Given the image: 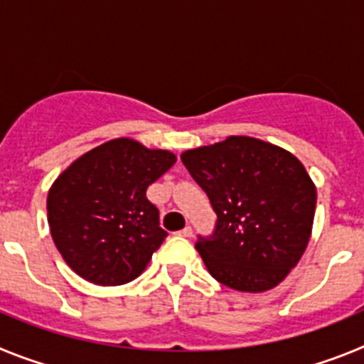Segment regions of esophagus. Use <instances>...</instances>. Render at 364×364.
Masks as SVG:
<instances>
[{
  "label": "esophagus",
  "mask_w": 364,
  "mask_h": 364,
  "mask_svg": "<svg viewBox=\"0 0 364 364\" xmlns=\"http://www.w3.org/2000/svg\"><path fill=\"white\" fill-rule=\"evenodd\" d=\"M178 235H182V237H191V235H193L191 226H186L184 230H180V231H178Z\"/></svg>",
  "instance_id": "1"
}]
</instances>
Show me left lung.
<instances>
[{
  "label": "left lung",
  "mask_w": 364,
  "mask_h": 364,
  "mask_svg": "<svg viewBox=\"0 0 364 364\" xmlns=\"http://www.w3.org/2000/svg\"><path fill=\"white\" fill-rule=\"evenodd\" d=\"M217 213L213 239H198L211 277L237 291L281 284L306 250L317 189L290 151L252 136H228L180 154Z\"/></svg>",
  "instance_id": "left-lung-1"
}]
</instances>
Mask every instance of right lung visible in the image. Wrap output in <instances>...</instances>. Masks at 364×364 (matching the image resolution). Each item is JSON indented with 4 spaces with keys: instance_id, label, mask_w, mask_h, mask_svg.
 I'll list each match as a JSON object with an SVG mask.
<instances>
[{
    "instance_id": "add662e5",
    "label": "right lung",
    "mask_w": 364,
    "mask_h": 364,
    "mask_svg": "<svg viewBox=\"0 0 364 364\" xmlns=\"http://www.w3.org/2000/svg\"><path fill=\"white\" fill-rule=\"evenodd\" d=\"M171 151L114 138L74 160L47 195L58 252L74 273L98 286L131 282L167 237L147 188L171 169Z\"/></svg>"
}]
</instances>
